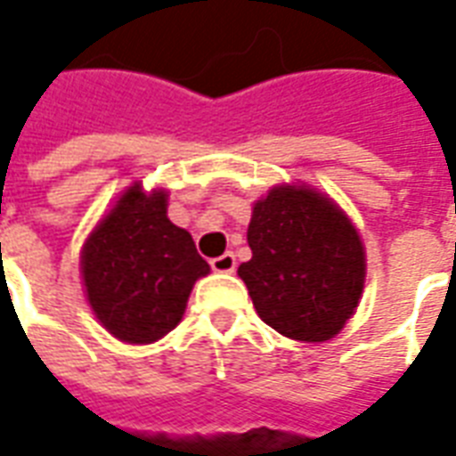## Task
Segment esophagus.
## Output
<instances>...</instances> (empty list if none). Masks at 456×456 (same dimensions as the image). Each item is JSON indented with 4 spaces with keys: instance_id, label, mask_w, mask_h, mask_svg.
<instances>
[{
    "instance_id": "obj_1",
    "label": "esophagus",
    "mask_w": 456,
    "mask_h": 456,
    "mask_svg": "<svg viewBox=\"0 0 456 456\" xmlns=\"http://www.w3.org/2000/svg\"><path fill=\"white\" fill-rule=\"evenodd\" d=\"M209 266H212V271H217V273H234V268H237V258H234L232 251H227V254H222V256L212 258V261H209Z\"/></svg>"
}]
</instances>
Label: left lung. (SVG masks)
<instances>
[{
  "instance_id": "left-lung-1",
  "label": "left lung",
  "mask_w": 456,
  "mask_h": 456,
  "mask_svg": "<svg viewBox=\"0 0 456 456\" xmlns=\"http://www.w3.org/2000/svg\"><path fill=\"white\" fill-rule=\"evenodd\" d=\"M251 258L239 266L258 317L297 342H327L354 315L366 254L349 217L307 185H278L254 205Z\"/></svg>"
}]
</instances>
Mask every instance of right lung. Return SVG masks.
<instances>
[{"instance_id":"obj_1","label":"right lung","mask_w":456,"mask_h":456,"mask_svg":"<svg viewBox=\"0 0 456 456\" xmlns=\"http://www.w3.org/2000/svg\"><path fill=\"white\" fill-rule=\"evenodd\" d=\"M80 271L104 330L121 342L151 344L183 320L190 290L209 266L168 219L166 190L146 195L134 183L87 237Z\"/></svg>"}]
</instances>
